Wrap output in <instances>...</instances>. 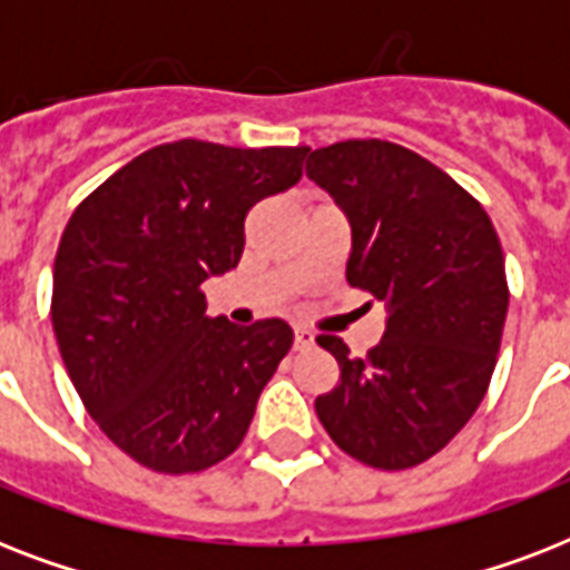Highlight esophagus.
Instances as JSON below:
<instances>
[{"label": "esophagus", "mask_w": 570, "mask_h": 570, "mask_svg": "<svg viewBox=\"0 0 570 570\" xmlns=\"http://www.w3.org/2000/svg\"><path fill=\"white\" fill-rule=\"evenodd\" d=\"M293 346H295V348H311V346H313V334H311V331L295 328V334H293Z\"/></svg>", "instance_id": "34e87169"}]
</instances>
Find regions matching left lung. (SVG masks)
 <instances>
[{
    "instance_id": "left-lung-1",
    "label": "left lung",
    "mask_w": 570,
    "mask_h": 570,
    "mask_svg": "<svg viewBox=\"0 0 570 570\" xmlns=\"http://www.w3.org/2000/svg\"><path fill=\"white\" fill-rule=\"evenodd\" d=\"M307 177L348 215L346 281L390 311L366 357L316 340L340 364L337 387L316 396L320 423L370 468H416L464 429L494 375L509 311L500 236L476 197L393 141L320 147Z\"/></svg>"
}]
</instances>
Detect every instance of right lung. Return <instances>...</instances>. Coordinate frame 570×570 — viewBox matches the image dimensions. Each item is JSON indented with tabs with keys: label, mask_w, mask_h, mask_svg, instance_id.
I'll return each instance as SVG.
<instances>
[{
	"label": "right lung",
	"mask_w": 570,
	"mask_h": 570,
	"mask_svg": "<svg viewBox=\"0 0 570 570\" xmlns=\"http://www.w3.org/2000/svg\"><path fill=\"white\" fill-rule=\"evenodd\" d=\"M311 147H150L67 222L52 328L85 411L141 468L183 476L242 443L293 346L284 320L206 316L209 275L236 268L250 206L302 180Z\"/></svg>",
	"instance_id": "obj_1"
}]
</instances>
